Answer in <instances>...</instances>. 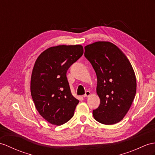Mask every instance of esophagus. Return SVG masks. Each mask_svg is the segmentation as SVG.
Returning a JSON list of instances; mask_svg holds the SVG:
<instances>
[{
	"instance_id": "esophagus-1",
	"label": "esophagus",
	"mask_w": 155,
	"mask_h": 155,
	"mask_svg": "<svg viewBox=\"0 0 155 155\" xmlns=\"http://www.w3.org/2000/svg\"><path fill=\"white\" fill-rule=\"evenodd\" d=\"M90 94H91V93H90L89 91H86V92H85V95H83V97H89V96L90 95Z\"/></svg>"
}]
</instances>
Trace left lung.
Segmentation results:
<instances>
[{"label":"left lung","mask_w":155,"mask_h":155,"mask_svg":"<svg viewBox=\"0 0 155 155\" xmlns=\"http://www.w3.org/2000/svg\"><path fill=\"white\" fill-rule=\"evenodd\" d=\"M85 57L97 78L99 107L93 110L99 122H119L129 110L136 93V78L129 60L115 45L99 41L85 47Z\"/></svg>","instance_id":"1"}]
</instances>
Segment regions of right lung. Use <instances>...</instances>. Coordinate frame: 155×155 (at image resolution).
Returning a JSON list of instances; mask_svg holds the SVG:
<instances>
[{"instance_id": "obj_1", "label": "right lung", "mask_w": 155, "mask_h": 155, "mask_svg": "<svg viewBox=\"0 0 155 155\" xmlns=\"http://www.w3.org/2000/svg\"><path fill=\"white\" fill-rule=\"evenodd\" d=\"M84 54L81 45L48 48L37 58L31 78L35 107L49 123L60 126L72 118L79 101L71 95L66 71Z\"/></svg>"}]
</instances>
